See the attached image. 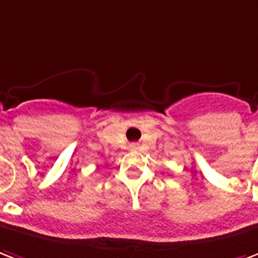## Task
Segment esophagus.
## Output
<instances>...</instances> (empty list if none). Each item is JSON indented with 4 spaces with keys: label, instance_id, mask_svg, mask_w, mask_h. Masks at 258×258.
Listing matches in <instances>:
<instances>
[{
    "label": "esophagus",
    "instance_id": "esophagus-1",
    "mask_svg": "<svg viewBox=\"0 0 258 258\" xmlns=\"http://www.w3.org/2000/svg\"><path fill=\"white\" fill-rule=\"evenodd\" d=\"M131 150H133V151H135V150H137V146H136V144H132V146H131Z\"/></svg>",
    "mask_w": 258,
    "mask_h": 258
}]
</instances>
